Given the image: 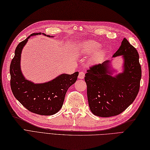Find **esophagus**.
Wrapping results in <instances>:
<instances>
[{"mask_svg":"<svg viewBox=\"0 0 150 150\" xmlns=\"http://www.w3.org/2000/svg\"><path fill=\"white\" fill-rule=\"evenodd\" d=\"M84 75H85L84 72L83 71H81V72H79V75H78V78H79V79H83V78H84Z\"/></svg>","mask_w":150,"mask_h":150,"instance_id":"34e87169","label":"esophagus"}]
</instances>
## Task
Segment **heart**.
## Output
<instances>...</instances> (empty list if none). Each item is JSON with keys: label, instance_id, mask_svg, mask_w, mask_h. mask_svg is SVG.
<instances>
[{"label": "heart", "instance_id": "1", "mask_svg": "<svg viewBox=\"0 0 150 150\" xmlns=\"http://www.w3.org/2000/svg\"><path fill=\"white\" fill-rule=\"evenodd\" d=\"M100 45L98 43L93 41H86L84 42L82 44V51L84 54H91L93 52L97 50L99 48ZM103 55V52L101 51L97 53L91 59V61H95L99 59Z\"/></svg>", "mask_w": 150, "mask_h": 150}]
</instances>
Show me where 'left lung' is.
<instances>
[{
    "mask_svg": "<svg viewBox=\"0 0 150 150\" xmlns=\"http://www.w3.org/2000/svg\"><path fill=\"white\" fill-rule=\"evenodd\" d=\"M122 55L124 71L112 76L110 61L90 67L85 74L89 107L95 115L109 117L120 114L130 105L139 90L141 67L137 50L124 38L113 57Z\"/></svg>",
    "mask_w": 150,
    "mask_h": 150,
    "instance_id": "obj_1",
    "label": "left lung"
}]
</instances>
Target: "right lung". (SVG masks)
Listing matches in <instances>:
<instances>
[{
	"instance_id": "add662e5",
	"label": "right lung",
	"mask_w": 150,
	"mask_h": 150,
	"mask_svg": "<svg viewBox=\"0 0 150 150\" xmlns=\"http://www.w3.org/2000/svg\"><path fill=\"white\" fill-rule=\"evenodd\" d=\"M41 34H31L18 45L10 65V83L15 98L28 110L42 115H52L62 108L68 88L76 82L79 72L71 75L60 74L50 81L40 84L26 79L20 66L22 50L30 36ZM47 36L50 37L49 35Z\"/></svg>"
}]
</instances>
